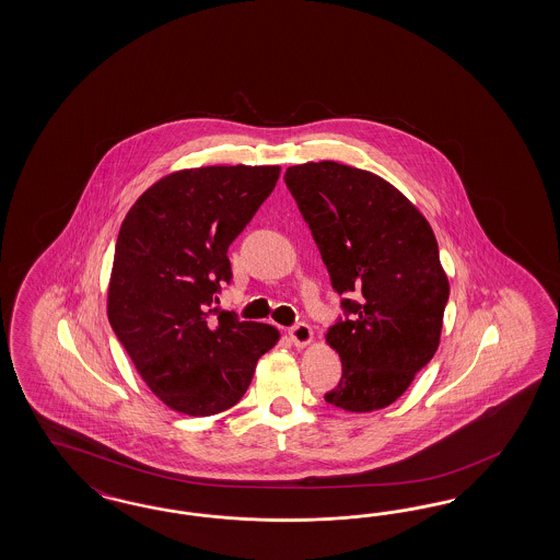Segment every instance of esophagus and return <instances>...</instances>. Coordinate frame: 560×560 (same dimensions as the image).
<instances>
[{
	"label": "esophagus",
	"mask_w": 560,
	"mask_h": 560,
	"mask_svg": "<svg viewBox=\"0 0 560 560\" xmlns=\"http://www.w3.org/2000/svg\"><path fill=\"white\" fill-rule=\"evenodd\" d=\"M289 339H291L295 347H307L314 340V332H312V328L307 324H295V326L289 328Z\"/></svg>",
	"instance_id": "34e87169"
}]
</instances>
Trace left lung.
Segmentation results:
<instances>
[{"instance_id": "left-lung-1", "label": "left lung", "mask_w": 560, "mask_h": 560, "mask_svg": "<svg viewBox=\"0 0 560 560\" xmlns=\"http://www.w3.org/2000/svg\"><path fill=\"white\" fill-rule=\"evenodd\" d=\"M353 320L330 326L326 345L340 357L339 386L324 398L347 412L390 407L440 347L450 281L438 240L417 205L368 170L305 162L285 172Z\"/></svg>"}]
</instances>
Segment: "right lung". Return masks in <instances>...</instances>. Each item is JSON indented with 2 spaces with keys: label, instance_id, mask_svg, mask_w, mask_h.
<instances>
[{
  "label": "right lung",
  "instance_id": "right-lung-1",
  "mask_svg": "<svg viewBox=\"0 0 560 560\" xmlns=\"http://www.w3.org/2000/svg\"><path fill=\"white\" fill-rule=\"evenodd\" d=\"M279 166H203L148 188L120 225L106 314L137 373L166 405L211 417L240 402L271 324L242 323L215 304L232 279L228 248L279 180Z\"/></svg>",
  "mask_w": 560,
  "mask_h": 560
}]
</instances>
